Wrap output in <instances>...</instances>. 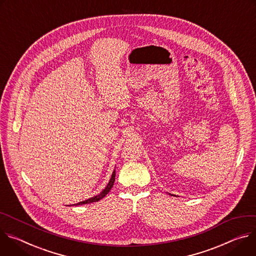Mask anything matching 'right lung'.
I'll list each match as a JSON object with an SVG mask.
<instances>
[{"mask_svg": "<svg viewBox=\"0 0 256 256\" xmlns=\"http://www.w3.org/2000/svg\"><path fill=\"white\" fill-rule=\"evenodd\" d=\"M115 178H116V171L115 170H114V172H112V177H110V182L108 183V185H106V187L98 194V195H96V196H94V197H92V198H88V200H84V202H78V204H73V206H80V204H92V202H98V200H100L102 198H104L108 192H110V190L112 189V185H114V182H115Z\"/></svg>", "mask_w": 256, "mask_h": 256, "instance_id": "1", "label": "right lung"}]
</instances>
